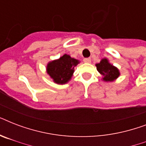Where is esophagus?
Wrapping results in <instances>:
<instances>
[{"mask_svg": "<svg viewBox=\"0 0 146 146\" xmlns=\"http://www.w3.org/2000/svg\"><path fill=\"white\" fill-rule=\"evenodd\" d=\"M83 61H84L85 63H86V64H90V63H91V58H85V59L83 60Z\"/></svg>", "mask_w": 146, "mask_h": 146, "instance_id": "obj_1", "label": "esophagus"}]
</instances>
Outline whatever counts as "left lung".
<instances>
[{
    "label": "left lung",
    "instance_id": "1",
    "mask_svg": "<svg viewBox=\"0 0 146 146\" xmlns=\"http://www.w3.org/2000/svg\"><path fill=\"white\" fill-rule=\"evenodd\" d=\"M96 66L98 73L102 75V80L103 82H113L120 76L119 69L111 64L108 59L105 57L102 58L99 63L96 64Z\"/></svg>",
    "mask_w": 146,
    "mask_h": 146
}]
</instances>
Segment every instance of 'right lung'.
I'll return each instance as SVG.
<instances>
[{"label": "right lung", "mask_w": 146, "mask_h": 146, "mask_svg": "<svg viewBox=\"0 0 146 146\" xmlns=\"http://www.w3.org/2000/svg\"><path fill=\"white\" fill-rule=\"evenodd\" d=\"M80 63L79 60L65 54L58 59L49 61L47 64L46 72L54 83L64 85L70 81L75 70L74 68Z\"/></svg>", "instance_id": "1"}]
</instances>
